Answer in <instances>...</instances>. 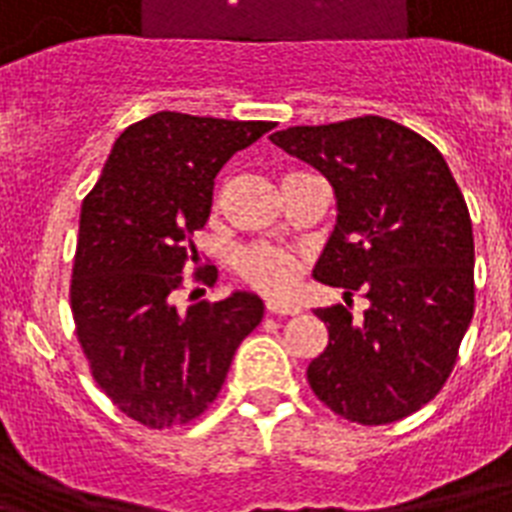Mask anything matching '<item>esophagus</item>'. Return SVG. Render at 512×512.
Masks as SVG:
<instances>
[{"instance_id": "obj_1", "label": "esophagus", "mask_w": 512, "mask_h": 512, "mask_svg": "<svg viewBox=\"0 0 512 512\" xmlns=\"http://www.w3.org/2000/svg\"><path fill=\"white\" fill-rule=\"evenodd\" d=\"M265 310H268L270 315H299L297 305H278V302H268Z\"/></svg>"}]
</instances>
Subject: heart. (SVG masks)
I'll use <instances>...</instances> for the list:
<instances>
[{
	"instance_id": "1",
	"label": "heart",
	"mask_w": 512,
	"mask_h": 512,
	"mask_svg": "<svg viewBox=\"0 0 512 512\" xmlns=\"http://www.w3.org/2000/svg\"><path fill=\"white\" fill-rule=\"evenodd\" d=\"M236 270L244 284L268 297H289L299 278V263L294 255L273 244H255L236 257Z\"/></svg>"
}]
</instances>
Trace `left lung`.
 Instances as JSON below:
<instances>
[{
	"mask_svg": "<svg viewBox=\"0 0 512 512\" xmlns=\"http://www.w3.org/2000/svg\"><path fill=\"white\" fill-rule=\"evenodd\" d=\"M270 141L334 186L336 226L313 276L342 286L321 307L328 347L307 365L315 397L352 423L384 426L431 402L473 318V228L442 152L394 120L294 126ZM372 302L352 322L349 297Z\"/></svg>",
	"mask_w": 512,
	"mask_h": 512,
	"instance_id": "8db88e82",
	"label": "left lung"
}]
</instances>
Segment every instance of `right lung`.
<instances>
[{
	"mask_svg": "<svg viewBox=\"0 0 512 512\" xmlns=\"http://www.w3.org/2000/svg\"><path fill=\"white\" fill-rule=\"evenodd\" d=\"M268 120L157 112L128 126L81 205L70 310L91 376L149 429L194 421L218 397L263 299L234 292L176 310L191 242L218 170L268 134Z\"/></svg>",
	"mask_w": 512,
	"mask_h": 512,
	"instance_id": "right-lung-1",
	"label": "right lung"
}]
</instances>
